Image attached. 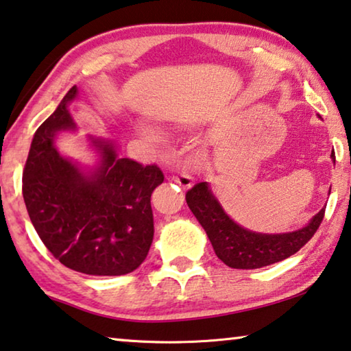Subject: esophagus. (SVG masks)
Masks as SVG:
<instances>
[{"label":"esophagus","mask_w":351,"mask_h":351,"mask_svg":"<svg viewBox=\"0 0 351 351\" xmlns=\"http://www.w3.org/2000/svg\"><path fill=\"white\" fill-rule=\"evenodd\" d=\"M171 181L176 182V184H180L182 189H187V187H191L193 184V178L186 175V173L173 175V176H171Z\"/></svg>","instance_id":"34e87169"}]
</instances>
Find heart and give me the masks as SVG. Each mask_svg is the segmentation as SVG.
<instances>
[{
	"instance_id": "heart-1",
	"label": "heart",
	"mask_w": 351,
	"mask_h": 351,
	"mask_svg": "<svg viewBox=\"0 0 351 351\" xmlns=\"http://www.w3.org/2000/svg\"><path fill=\"white\" fill-rule=\"evenodd\" d=\"M141 132L145 137L152 138V141H159L162 137V132H160L159 128H156L153 125H141Z\"/></svg>"
}]
</instances>
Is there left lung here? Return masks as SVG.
Instances as JSON below:
<instances>
[{
  "label": "left lung",
  "instance_id": "1",
  "mask_svg": "<svg viewBox=\"0 0 351 351\" xmlns=\"http://www.w3.org/2000/svg\"><path fill=\"white\" fill-rule=\"evenodd\" d=\"M331 160L336 164L335 153H331ZM186 202L208 234L217 258L231 269H259L295 254L314 236L325 214V208H322L300 230L269 234L247 230L232 220L225 213L209 182L193 186L186 193Z\"/></svg>",
  "mask_w": 351,
  "mask_h": 351
}]
</instances>
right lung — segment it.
Here are the masks:
<instances>
[{
    "label": "right lung",
    "instance_id": "1",
    "mask_svg": "<svg viewBox=\"0 0 351 351\" xmlns=\"http://www.w3.org/2000/svg\"><path fill=\"white\" fill-rule=\"evenodd\" d=\"M73 86L32 138L23 171V198L38 237L65 267L93 276H119L145 261L154 236L152 193L162 184L156 165L120 158L108 137L88 134L95 162L82 165L56 147L76 132Z\"/></svg>",
    "mask_w": 351,
    "mask_h": 351
}]
</instances>
